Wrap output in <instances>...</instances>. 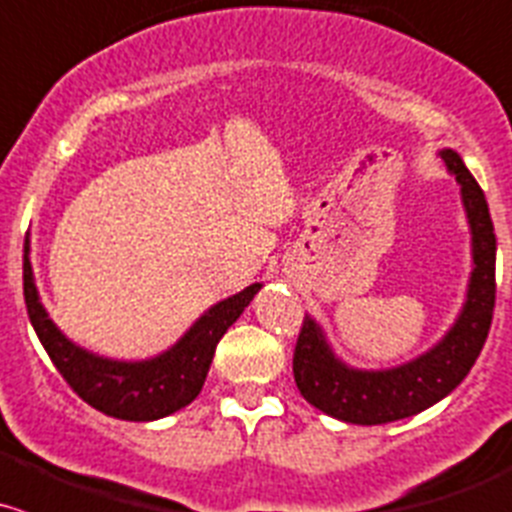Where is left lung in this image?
I'll use <instances>...</instances> for the list:
<instances>
[{
	"instance_id": "left-lung-1",
	"label": "left lung",
	"mask_w": 512,
	"mask_h": 512,
	"mask_svg": "<svg viewBox=\"0 0 512 512\" xmlns=\"http://www.w3.org/2000/svg\"><path fill=\"white\" fill-rule=\"evenodd\" d=\"M440 157L460 185V202L470 227L473 270L465 302L433 347L385 370H362L342 362L320 322L305 315L292 357L297 390L307 403L342 423L385 425L433 408L465 380L490 332L495 307V232L488 202L458 152L445 147Z\"/></svg>"
}]
</instances>
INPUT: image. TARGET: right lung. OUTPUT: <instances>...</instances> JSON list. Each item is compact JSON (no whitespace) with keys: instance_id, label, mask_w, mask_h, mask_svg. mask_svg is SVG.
<instances>
[{"instance_id":"right-lung-1","label":"right lung","mask_w":512,"mask_h":512,"mask_svg":"<svg viewBox=\"0 0 512 512\" xmlns=\"http://www.w3.org/2000/svg\"><path fill=\"white\" fill-rule=\"evenodd\" d=\"M260 287L262 282H255L237 295L212 305L192 322L190 330L175 345L162 350L160 355L145 360H114L84 350L54 325L39 300L32 260H29V240L24 245V302H27L29 322L47 350L49 360L84 403L109 418L132 420V423L167 418L187 408L200 395L217 342L227 327L235 325Z\"/></svg>"}]
</instances>
